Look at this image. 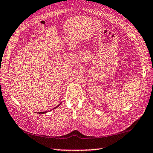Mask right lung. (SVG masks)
<instances>
[{
    "label": "right lung",
    "mask_w": 153,
    "mask_h": 153,
    "mask_svg": "<svg viewBox=\"0 0 153 153\" xmlns=\"http://www.w3.org/2000/svg\"><path fill=\"white\" fill-rule=\"evenodd\" d=\"M59 105H60V104H59ZM59 105H58V106H56V107H55V108H53V109H55V108H57V107H58L59 106ZM47 112V111H45V112H39V114H43V113H46Z\"/></svg>",
    "instance_id": "add662e5"
}]
</instances>
